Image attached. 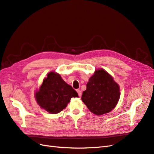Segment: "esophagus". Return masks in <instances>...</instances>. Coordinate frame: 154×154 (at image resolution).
Masks as SVG:
<instances>
[{"mask_svg": "<svg viewBox=\"0 0 154 154\" xmlns=\"http://www.w3.org/2000/svg\"><path fill=\"white\" fill-rule=\"evenodd\" d=\"M76 91H77V92H78V95H79V97H81V96H82V91H80V90H79V89H78Z\"/></svg>", "mask_w": 154, "mask_h": 154, "instance_id": "esophagus-1", "label": "esophagus"}]
</instances>
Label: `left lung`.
<instances>
[{"label": "left lung", "instance_id": "8db88e82", "mask_svg": "<svg viewBox=\"0 0 154 154\" xmlns=\"http://www.w3.org/2000/svg\"><path fill=\"white\" fill-rule=\"evenodd\" d=\"M119 98V86L103 69L95 71L82 95V100L88 109L97 115L109 113L115 107Z\"/></svg>", "mask_w": 154, "mask_h": 154}]
</instances>
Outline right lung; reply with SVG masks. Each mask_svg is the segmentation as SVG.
Returning <instances> with one entry per match:
<instances>
[{"label": "right lung", "instance_id": "obj_1", "mask_svg": "<svg viewBox=\"0 0 154 154\" xmlns=\"http://www.w3.org/2000/svg\"><path fill=\"white\" fill-rule=\"evenodd\" d=\"M73 97H78L76 91L54 72L48 75L39 91L35 93L37 103L51 114L58 113L64 109Z\"/></svg>", "mask_w": 154, "mask_h": 154}]
</instances>
